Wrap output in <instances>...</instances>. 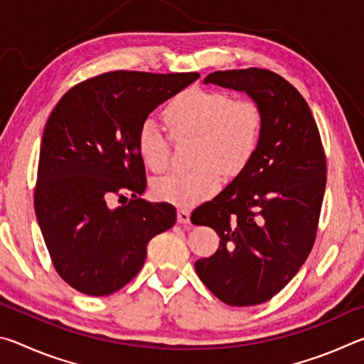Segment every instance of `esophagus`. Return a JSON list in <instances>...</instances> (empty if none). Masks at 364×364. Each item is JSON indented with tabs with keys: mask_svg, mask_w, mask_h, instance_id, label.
I'll return each instance as SVG.
<instances>
[{
	"mask_svg": "<svg viewBox=\"0 0 364 364\" xmlns=\"http://www.w3.org/2000/svg\"><path fill=\"white\" fill-rule=\"evenodd\" d=\"M189 210H186V208H180V210H178V223H181V225H184V223H189Z\"/></svg>",
	"mask_w": 364,
	"mask_h": 364,
	"instance_id": "esophagus-1",
	"label": "esophagus"
}]
</instances>
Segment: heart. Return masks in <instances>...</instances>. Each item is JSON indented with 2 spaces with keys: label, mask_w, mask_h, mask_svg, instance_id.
Wrapping results in <instances>:
<instances>
[{
  "label": "heart",
  "mask_w": 364,
  "mask_h": 364,
  "mask_svg": "<svg viewBox=\"0 0 364 364\" xmlns=\"http://www.w3.org/2000/svg\"><path fill=\"white\" fill-rule=\"evenodd\" d=\"M164 119L175 138L197 136L193 170H178L154 183L157 199L194 205L212 197L226 175L242 171L255 157L263 136V110L252 100H232L223 90L188 88L170 100ZM136 147L152 171L167 170L170 141L159 123L147 117L139 123Z\"/></svg>",
  "instance_id": "1"
}]
</instances>
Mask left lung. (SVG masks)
Returning <instances> with one entry per match:
<instances>
[{"label": "left lung", "instance_id": "left-lung-1", "mask_svg": "<svg viewBox=\"0 0 364 364\" xmlns=\"http://www.w3.org/2000/svg\"><path fill=\"white\" fill-rule=\"evenodd\" d=\"M205 83L245 91L263 110L255 157L191 215L213 228L218 250L196 271L215 297L250 306L284 289L315 244L326 189V154L311 110L297 90L267 69L218 70Z\"/></svg>", "mask_w": 364, "mask_h": 364}]
</instances>
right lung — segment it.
Wrapping results in <instances>:
<instances>
[{"instance_id":"1","label":"right lung","mask_w":364,"mask_h":364,"mask_svg":"<svg viewBox=\"0 0 364 364\" xmlns=\"http://www.w3.org/2000/svg\"><path fill=\"white\" fill-rule=\"evenodd\" d=\"M199 77L104 72L72 86L53 109L33 204L53 267L75 291L102 297L127 286L143 268L147 242L175 225L173 205L141 199L147 181L136 133ZM114 198L122 205L110 208Z\"/></svg>"}]
</instances>
